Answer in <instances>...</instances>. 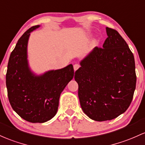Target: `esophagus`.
<instances>
[{
  "instance_id": "1",
  "label": "esophagus",
  "mask_w": 145,
  "mask_h": 145,
  "mask_svg": "<svg viewBox=\"0 0 145 145\" xmlns=\"http://www.w3.org/2000/svg\"><path fill=\"white\" fill-rule=\"evenodd\" d=\"M79 67H80V65L78 64H75L74 65V71H76L77 69H79Z\"/></svg>"
}]
</instances>
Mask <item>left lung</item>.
<instances>
[{
	"label": "left lung",
	"instance_id": "8db88e82",
	"mask_svg": "<svg viewBox=\"0 0 145 145\" xmlns=\"http://www.w3.org/2000/svg\"><path fill=\"white\" fill-rule=\"evenodd\" d=\"M103 47H96L80 61L74 78L81 108L91 119L105 121L128 109L136 89L133 53L120 34L106 27Z\"/></svg>",
	"mask_w": 145,
	"mask_h": 145
}]
</instances>
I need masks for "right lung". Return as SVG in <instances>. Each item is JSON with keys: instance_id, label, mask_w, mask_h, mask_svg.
Segmentation results:
<instances>
[{"instance_id": "obj_1", "label": "right lung", "mask_w": 145, "mask_h": 145, "mask_svg": "<svg viewBox=\"0 0 145 145\" xmlns=\"http://www.w3.org/2000/svg\"><path fill=\"white\" fill-rule=\"evenodd\" d=\"M40 25L29 28L19 39L11 53L6 74V86L12 109L27 121L42 123L56 114L60 93L74 75L72 65L34 74L29 67L27 43L30 33Z\"/></svg>"}]
</instances>
